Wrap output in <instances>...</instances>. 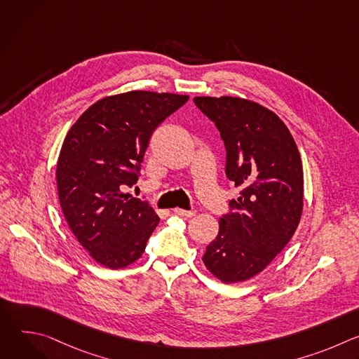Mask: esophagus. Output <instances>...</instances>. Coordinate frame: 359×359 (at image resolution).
I'll return each mask as SVG.
<instances>
[{
  "label": "esophagus",
  "instance_id": "obj_1",
  "mask_svg": "<svg viewBox=\"0 0 359 359\" xmlns=\"http://www.w3.org/2000/svg\"><path fill=\"white\" fill-rule=\"evenodd\" d=\"M173 213L175 215H177V216H182V217H193L194 215H196V212L194 210H183V209H179V208H176L175 210H173Z\"/></svg>",
  "mask_w": 359,
  "mask_h": 359
}]
</instances>
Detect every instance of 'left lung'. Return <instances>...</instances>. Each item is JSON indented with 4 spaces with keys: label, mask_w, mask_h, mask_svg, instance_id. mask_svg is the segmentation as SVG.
Listing matches in <instances>:
<instances>
[{
    "label": "left lung",
    "mask_w": 359,
    "mask_h": 359,
    "mask_svg": "<svg viewBox=\"0 0 359 359\" xmlns=\"http://www.w3.org/2000/svg\"><path fill=\"white\" fill-rule=\"evenodd\" d=\"M193 100L216 123L227 151L226 176L241 189L201 260L223 283L245 281L277 257L299 224V151L284 122L257 102L234 96Z\"/></svg>",
    "instance_id": "left-lung-1"
}]
</instances>
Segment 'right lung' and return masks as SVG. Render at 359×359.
<instances>
[{"label": "right lung", "instance_id": "obj_1", "mask_svg": "<svg viewBox=\"0 0 359 359\" xmlns=\"http://www.w3.org/2000/svg\"><path fill=\"white\" fill-rule=\"evenodd\" d=\"M187 99L150 90L107 96L67 133L57 165L61 209L79 244L104 267L139 260L159 224L147 203L123 190L137 180L153 130Z\"/></svg>", "mask_w": 359, "mask_h": 359}]
</instances>
